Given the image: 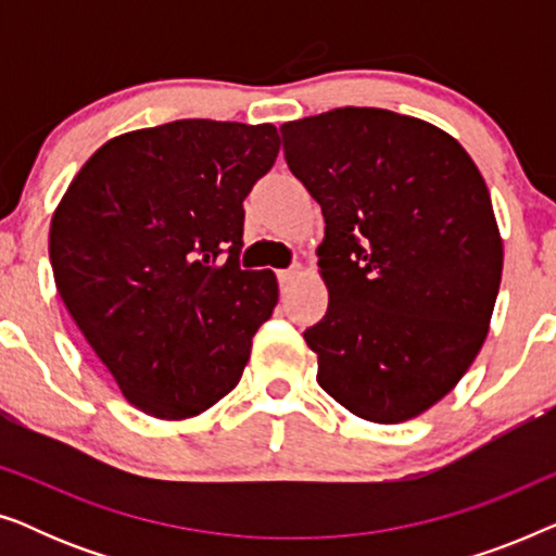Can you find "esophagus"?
Returning a JSON list of instances; mask_svg holds the SVG:
<instances>
[{
    "instance_id": "esophagus-1",
    "label": "esophagus",
    "mask_w": 556,
    "mask_h": 556,
    "mask_svg": "<svg viewBox=\"0 0 556 556\" xmlns=\"http://www.w3.org/2000/svg\"><path fill=\"white\" fill-rule=\"evenodd\" d=\"M303 273H306V268L303 265H293V268H286V270H278V280L283 286H291L295 278H301Z\"/></svg>"
}]
</instances>
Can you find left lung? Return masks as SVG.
Wrapping results in <instances>:
<instances>
[{
	"mask_svg": "<svg viewBox=\"0 0 556 556\" xmlns=\"http://www.w3.org/2000/svg\"><path fill=\"white\" fill-rule=\"evenodd\" d=\"M288 169L321 204L318 384L369 422L445 397L481 352L504 242L468 151L428 121L333 109L280 126Z\"/></svg>",
	"mask_w": 556,
	"mask_h": 556,
	"instance_id": "8db88e82",
	"label": "left lung"
}]
</instances>
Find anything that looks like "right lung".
<instances>
[{
	"label": "right lung",
	"instance_id": "right-lung-1",
	"mask_svg": "<svg viewBox=\"0 0 556 556\" xmlns=\"http://www.w3.org/2000/svg\"><path fill=\"white\" fill-rule=\"evenodd\" d=\"M273 124L185 118L105 141L50 223L73 321L124 397L187 420L235 390L278 303L273 270H242V200L276 162Z\"/></svg>",
	"mask_w": 556,
	"mask_h": 556
}]
</instances>
